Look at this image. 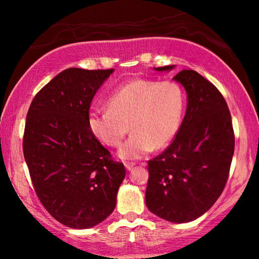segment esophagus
<instances>
[{"mask_svg":"<svg viewBox=\"0 0 259 259\" xmlns=\"http://www.w3.org/2000/svg\"><path fill=\"white\" fill-rule=\"evenodd\" d=\"M135 165H136V164H135V163H133V162H131V163H130V162H126V163H124V166H125V169H126V170H128V171H130V170H131V169H133Z\"/></svg>","mask_w":259,"mask_h":259,"instance_id":"obj_1","label":"esophagus"}]
</instances>
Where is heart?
<instances>
[{
    "instance_id": "b5f03b06",
    "label": "heart",
    "mask_w": 259,
    "mask_h": 259,
    "mask_svg": "<svg viewBox=\"0 0 259 259\" xmlns=\"http://www.w3.org/2000/svg\"><path fill=\"white\" fill-rule=\"evenodd\" d=\"M185 94L172 81L136 78L117 88L107 100V108L93 109L88 115V128L100 143L121 146L123 160L142 159L154 148L168 146L181 128Z\"/></svg>"
}]
</instances>
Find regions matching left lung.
I'll return each mask as SVG.
<instances>
[{
    "instance_id": "left-lung-1",
    "label": "left lung",
    "mask_w": 259,
    "mask_h": 259,
    "mask_svg": "<svg viewBox=\"0 0 259 259\" xmlns=\"http://www.w3.org/2000/svg\"><path fill=\"white\" fill-rule=\"evenodd\" d=\"M174 80L186 90V113L170 146L148 161L145 200L157 217L181 224L202 216L221 196L235 142L230 109L217 88L192 69Z\"/></svg>"
}]
</instances>
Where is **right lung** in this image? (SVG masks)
I'll return each mask as SVG.
<instances>
[{
	"mask_svg": "<svg viewBox=\"0 0 259 259\" xmlns=\"http://www.w3.org/2000/svg\"><path fill=\"white\" fill-rule=\"evenodd\" d=\"M114 69L67 68L30 104L23 140L34 190L48 212L72 229H90L116 205L123 163L88 128L90 104Z\"/></svg>",
	"mask_w": 259,
	"mask_h": 259,
	"instance_id": "1",
	"label": "right lung"
}]
</instances>
